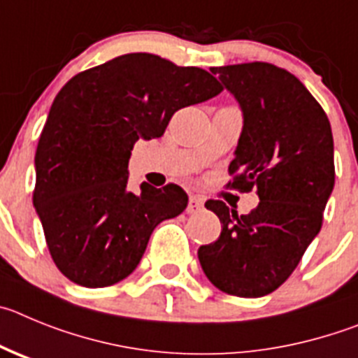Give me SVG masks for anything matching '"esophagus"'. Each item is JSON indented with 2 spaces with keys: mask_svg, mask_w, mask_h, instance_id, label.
Wrapping results in <instances>:
<instances>
[{
  "mask_svg": "<svg viewBox=\"0 0 358 358\" xmlns=\"http://www.w3.org/2000/svg\"><path fill=\"white\" fill-rule=\"evenodd\" d=\"M203 208V198L201 196L194 194L189 198V205H187V212L189 214H196V212H199Z\"/></svg>",
  "mask_w": 358,
  "mask_h": 358,
  "instance_id": "1",
  "label": "esophagus"
}]
</instances>
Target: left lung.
Wrapping results in <instances>:
<instances>
[{
	"instance_id": "1",
	"label": "left lung",
	"mask_w": 358,
	"mask_h": 358,
	"mask_svg": "<svg viewBox=\"0 0 358 358\" xmlns=\"http://www.w3.org/2000/svg\"><path fill=\"white\" fill-rule=\"evenodd\" d=\"M243 108L244 127L228 187L257 189L259 205L239 215L221 199L205 207L221 235L198 259L219 291L260 298L276 291L320 234L336 183L334 137L323 107L289 71L267 62L210 67Z\"/></svg>"
}]
</instances>
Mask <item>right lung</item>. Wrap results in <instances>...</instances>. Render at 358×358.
<instances>
[{
    "instance_id": "add662e5",
    "label": "right lung",
    "mask_w": 358,
    "mask_h": 358,
    "mask_svg": "<svg viewBox=\"0 0 358 358\" xmlns=\"http://www.w3.org/2000/svg\"><path fill=\"white\" fill-rule=\"evenodd\" d=\"M223 91L210 73L128 53L75 75L55 98L35 153L34 205L55 266L83 287L134 271L151 231L187 207L175 183L128 189L134 144L159 139L176 110Z\"/></svg>"
}]
</instances>
